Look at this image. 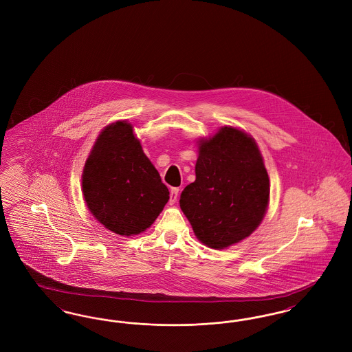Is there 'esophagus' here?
Instances as JSON below:
<instances>
[{
	"instance_id": "34e87169",
	"label": "esophagus",
	"mask_w": 352,
	"mask_h": 352,
	"mask_svg": "<svg viewBox=\"0 0 352 352\" xmlns=\"http://www.w3.org/2000/svg\"><path fill=\"white\" fill-rule=\"evenodd\" d=\"M178 194H179V188H177V187H173V188L170 190V204H174V203L177 201Z\"/></svg>"
}]
</instances>
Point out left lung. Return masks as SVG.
<instances>
[{"mask_svg":"<svg viewBox=\"0 0 352 352\" xmlns=\"http://www.w3.org/2000/svg\"><path fill=\"white\" fill-rule=\"evenodd\" d=\"M195 175L179 204L201 243L224 250L257 230L268 210L270 182L251 134L226 125L201 138Z\"/></svg>","mask_w":352,"mask_h":352,"instance_id":"left-lung-1","label":"left lung"}]
</instances>
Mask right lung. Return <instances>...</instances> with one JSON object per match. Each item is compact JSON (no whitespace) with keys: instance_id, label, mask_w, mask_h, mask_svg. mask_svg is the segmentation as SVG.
<instances>
[{"instance_id":"1","label":"right lung","mask_w":352,"mask_h":352,"mask_svg":"<svg viewBox=\"0 0 352 352\" xmlns=\"http://www.w3.org/2000/svg\"><path fill=\"white\" fill-rule=\"evenodd\" d=\"M82 191L94 218L120 236L146 231L168 201V187L125 120L98 135L84 164Z\"/></svg>"}]
</instances>
